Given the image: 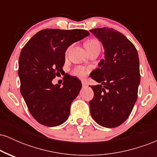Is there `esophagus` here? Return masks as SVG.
<instances>
[{
    "mask_svg": "<svg viewBox=\"0 0 157 157\" xmlns=\"http://www.w3.org/2000/svg\"><path fill=\"white\" fill-rule=\"evenodd\" d=\"M82 87H86V86H87V83H86V81H82Z\"/></svg>",
    "mask_w": 157,
    "mask_h": 157,
    "instance_id": "esophagus-1",
    "label": "esophagus"
}]
</instances>
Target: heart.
<instances>
[{"mask_svg": "<svg viewBox=\"0 0 157 157\" xmlns=\"http://www.w3.org/2000/svg\"><path fill=\"white\" fill-rule=\"evenodd\" d=\"M85 46H86V50H89L93 48L97 47V46H100V42L97 39H91L86 43ZM69 49L70 47H68L67 51H66V53L69 51ZM89 71V68L85 67V66H77L73 68L72 71H71V74H72V75H74V76L78 77V78L84 79L85 77L87 76Z\"/></svg>", "mask_w": 157, "mask_h": 157, "instance_id": "obj_1", "label": "heart"}]
</instances>
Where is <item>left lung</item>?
Here are the masks:
<instances>
[{
  "mask_svg": "<svg viewBox=\"0 0 157 157\" xmlns=\"http://www.w3.org/2000/svg\"><path fill=\"white\" fill-rule=\"evenodd\" d=\"M105 49V59L90 77L100 84L91 86L94 97L89 101L94 121L105 128L120 125L128 118L138 97L140 62L134 45L112 28L90 30Z\"/></svg>",
  "mask_w": 157,
  "mask_h": 157,
  "instance_id": "1",
  "label": "left lung"
}]
</instances>
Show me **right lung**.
I'll use <instances>...</instances> for the list:
<instances>
[{
    "instance_id": "add662e5",
    "label": "right lung",
    "mask_w": 157,
    "mask_h": 157,
    "mask_svg": "<svg viewBox=\"0 0 157 157\" xmlns=\"http://www.w3.org/2000/svg\"><path fill=\"white\" fill-rule=\"evenodd\" d=\"M89 35L84 29H46L36 33L21 50L18 61L21 93L39 123L55 127L68 119L71 104L82 83L69 75L63 77L62 87L52 81L63 72L68 46Z\"/></svg>"
}]
</instances>
